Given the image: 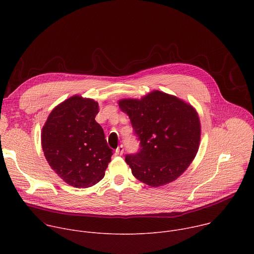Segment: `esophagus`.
I'll list each match as a JSON object with an SVG mask.
<instances>
[{"label": "esophagus", "instance_id": "obj_1", "mask_svg": "<svg viewBox=\"0 0 254 254\" xmlns=\"http://www.w3.org/2000/svg\"><path fill=\"white\" fill-rule=\"evenodd\" d=\"M125 152V149H124V146L123 144H121V146L118 147V149L116 150V155H119V156H122Z\"/></svg>", "mask_w": 254, "mask_h": 254}]
</instances>
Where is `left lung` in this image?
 <instances>
[{"label": "left lung", "instance_id": "1", "mask_svg": "<svg viewBox=\"0 0 254 254\" xmlns=\"http://www.w3.org/2000/svg\"><path fill=\"white\" fill-rule=\"evenodd\" d=\"M119 105L139 140V151L126 156L132 175L152 187L182 175L199 149L201 126L194 107L158 90L141 99H122Z\"/></svg>", "mask_w": 254, "mask_h": 254}]
</instances>
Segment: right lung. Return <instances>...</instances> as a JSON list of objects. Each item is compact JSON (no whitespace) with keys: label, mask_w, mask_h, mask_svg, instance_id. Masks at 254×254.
<instances>
[{"label":"right lung","mask_w":254,"mask_h":254,"mask_svg":"<svg viewBox=\"0 0 254 254\" xmlns=\"http://www.w3.org/2000/svg\"><path fill=\"white\" fill-rule=\"evenodd\" d=\"M98 103L74 95L57 105L41 133L44 156L51 169L75 188L95 185L104 177L113 150L95 122Z\"/></svg>","instance_id":"obj_1"}]
</instances>
